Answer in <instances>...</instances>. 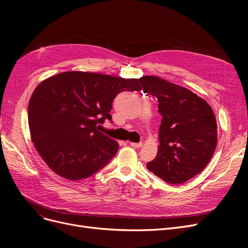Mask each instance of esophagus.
<instances>
[{
	"instance_id": "34e87169",
	"label": "esophagus",
	"mask_w": 248,
	"mask_h": 248,
	"mask_svg": "<svg viewBox=\"0 0 248 248\" xmlns=\"http://www.w3.org/2000/svg\"><path fill=\"white\" fill-rule=\"evenodd\" d=\"M130 146L133 148H141L142 147V142H130Z\"/></svg>"
}]
</instances>
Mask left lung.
<instances>
[{
	"mask_svg": "<svg viewBox=\"0 0 248 248\" xmlns=\"http://www.w3.org/2000/svg\"><path fill=\"white\" fill-rule=\"evenodd\" d=\"M145 93L158 100L162 116L159 146L147 169L170 184L188 181L206 168L217 146L214 112L205 99L155 76L140 78Z\"/></svg>",
	"mask_w": 248,
	"mask_h": 248,
	"instance_id": "obj_1",
	"label": "left lung"
}]
</instances>
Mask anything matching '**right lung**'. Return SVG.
Segmentation results:
<instances>
[{
	"mask_svg": "<svg viewBox=\"0 0 248 248\" xmlns=\"http://www.w3.org/2000/svg\"><path fill=\"white\" fill-rule=\"evenodd\" d=\"M140 89L138 78L84 71L61 72L42 80L28 108L37 152L55 174L69 181L92 176L119 149L115 140L98 130V124L110 121L111 103L120 92Z\"/></svg>",
	"mask_w": 248,
	"mask_h": 248,
	"instance_id": "right-lung-1",
	"label": "right lung"
}]
</instances>
